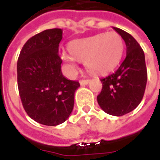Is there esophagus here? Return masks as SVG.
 <instances>
[{"label":"esophagus","instance_id":"esophagus-1","mask_svg":"<svg viewBox=\"0 0 160 160\" xmlns=\"http://www.w3.org/2000/svg\"><path fill=\"white\" fill-rule=\"evenodd\" d=\"M79 83H80L81 85H86V84H88L90 83V80L89 79H83V80H80Z\"/></svg>","mask_w":160,"mask_h":160}]
</instances>
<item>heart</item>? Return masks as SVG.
Listing matches in <instances>:
<instances>
[{
  "mask_svg": "<svg viewBox=\"0 0 160 160\" xmlns=\"http://www.w3.org/2000/svg\"><path fill=\"white\" fill-rule=\"evenodd\" d=\"M125 42L117 32L100 33L72 41L69 53L62 52L61 58L71 72L77 70V60L84 61L86 70L93 75H105L114 70L124 54Z\"/></svg>",
  "mask_w": 160,
  "mask_h": 160,
  "instance_id": "obj_1",
  "label": "heart"
}]
</instances>
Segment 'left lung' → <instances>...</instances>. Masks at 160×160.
I'll use <instances>...</instances> for the list:
<instances>
[{
	"label": "left lung",
	"instance_id": "8db88e82",
	"mask_svg": "<svg viewBox=\"0 0 160 160\" xmlns=\"http://www.w3.org/2000/svg\"><path fill=\"white\" fill-rule=\"evenodd\" d=\"M113 28L126 42V58L118 70L101 78L102 89L97 101L106 113L120 117L132 111L142 102L148 77L144 52L137 41L126 31Z\"/></svg>",
	"mask_w": 160,
	"mask_h": 160
}]
</instances>
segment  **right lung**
Segmentation results:
<instances>
[{
  "label": "right lung",
  "instance_id": "right-lung-1",
  "mask_svg": "<svg viewBox=\"0 0 160 160\" xmlns=\"http://www.w3.org/2000/svg\"><path fill=\"white\" fill-rule=\"evenodd\" d=\"M59 28L47 29L24 44L17 63L18 87L28 116L45 126L62 124L73 110L77 81L62 75Z\"/></svg>",
  "mask_w": 160,
  "mask_h": 160
}]
</instances>
